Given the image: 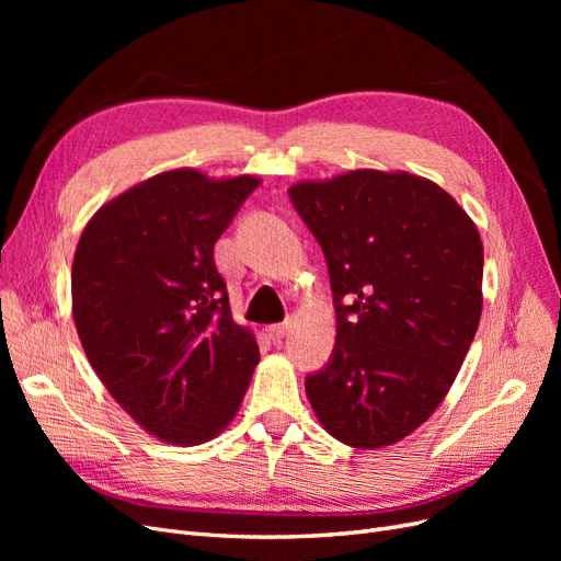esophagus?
<instances>
[{
    "instance_id": "1",
    "label": "esophagus",
    "mask_w": 561,
    "mask_h": 561,
    "mask_svg": "<svg viewBox=\"0 0 561 561\" xmlns=\"http://www.w3.org/2000/svg\"><path fill=\"white\" fill-rule=\"evenodd\" d=\"M290 330V322H276V325H268V336L274 339V342H280V339Z\"/></svg>"
}]
</instances>
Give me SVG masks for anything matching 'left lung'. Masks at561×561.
<instances>
[{
	"mask_svg": "<svg viewBox=\"0 0 561 561\" xmlns=\"http://www.w3.org/2000/svg\"><path fill=\"white\" fill-rule=\"evenodd\" d=\"M330 271L336 342L307 377L339 443L379 449L445 400L482 316L484 250L472 219L431 180L351 171L290 186Z\"/></svg>",
	"mask_w": 561,
	"mask_h": 561,
	"instance_id": "8db88e82",
	"label": "left lung"
}]
</instances>
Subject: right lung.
<instances>
[{"mask_svg": "<svg viewBox=\"0 0 561 561\" xmlns=\"http://www.w3.org/2000/svg\"><path fill=\"white\" fill-rule=\"evenodd\" d=\"M257 186L252 175L168 171L105 203L79 239L81 346L112 398L163 443L192 447L222 433L260 363L213 257Z\"/></svg>", "mask_w": 561, "mask_h": 561, "instance_id": "1", "label": "right lung"}]
</instances>
